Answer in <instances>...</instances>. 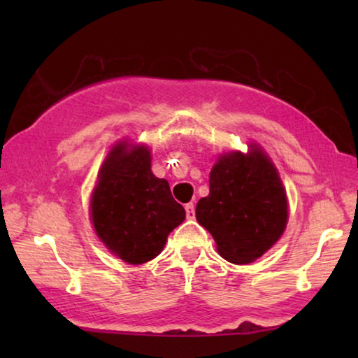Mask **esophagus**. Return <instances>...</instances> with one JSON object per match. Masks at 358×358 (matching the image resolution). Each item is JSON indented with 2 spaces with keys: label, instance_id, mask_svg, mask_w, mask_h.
Wrapping results in <instances>:
<instances>
[{
  "label": "esophagus",
  "instance_id": "34e87169",
  "mask_svg": "<svg viewBox=\"0 0 358 358\" xmlns=\"http://www.w3.org/2000/svg\"><path fill=\"white\" fill-rule=\"evenodd\" d=\"M185 215H187L189 220H194L195 218V207H194V203L185 205Z\"/></svg>",
  "mask_w": 358,
  "mask_h": 358
}]
</instances>
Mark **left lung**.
<instances>
[{
	"label": "left lung",
	"instance_id": "1",
	"mask_svg": "<svg viewBox=\"0 0 358 358\" xmlns=\"http://www.w3.org/2000/svg\"><path fill=\"white\" fill-rule=\"evenodd\" d=\"M195 217L227 261L249 264L261 257L282 236L288 218L285 190L271 159L257 146L249 155H223Z\"/></svg>",
	"mask_w": 358,
	"mask_h": 358
}]
</instances>
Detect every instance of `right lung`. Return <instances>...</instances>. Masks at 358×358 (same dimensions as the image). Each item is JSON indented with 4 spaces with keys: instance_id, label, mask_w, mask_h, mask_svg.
Listing matches in <instances>:
<instances>
[{
    "instance_id": "add662e5",
    "label": "right lung",
    "mask_w": 358,
    "mask_h": 358,
    "mask_svg": "<svg viewBox=\"0 0 358 358\" xmlns=\"http://www.w3.org/2000/svg\"><path fill=\"white\" fill-rule=\"evenodd\" d=\"M91 218L107 249L129 264H145L163 251L185 210L173 199L168 180L151 173L150 150L119 143L99 171Z\"/></svg>"
}]
</instances>
